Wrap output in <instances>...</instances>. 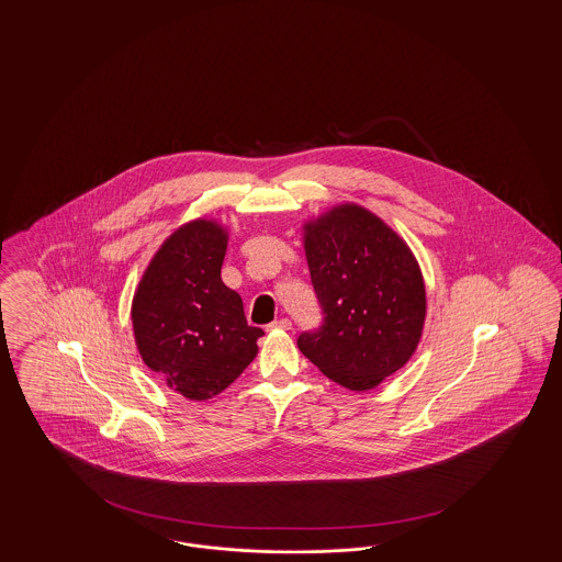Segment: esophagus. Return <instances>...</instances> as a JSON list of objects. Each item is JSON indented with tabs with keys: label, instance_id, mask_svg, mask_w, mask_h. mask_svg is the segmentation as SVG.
I'll return each mask as SVG.
<instances>
[{
	"label": "esophagus",
	"instance_id": "34e87169",
	"mask_svg": "<svg viewBox=\"0 0 562 562\" xmlns=\"http://www.w3.org/2000/svg\"><path fill=\"white\" fill-rule=\"evenodd\" d=\"M293 324H291V321L289 318H280V321L271 322L269 324V328H282V330H289Z\"/></svg>",
	"mask_w": 562,
	"mask_h": 562
}]
</instances>
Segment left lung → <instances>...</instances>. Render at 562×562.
I'll list each match as a JSON object with an SVG mask.
<instances>
[{"label": "left lung", "mask_w": 562, "mask_h": 562, "mask_svg": "<svg viewBox=\"0 0 562 562\" xmlns=\"http://www.w3.org/2000/svg\"><path fill=\"white\" fill-rule=\"evenodd\" d=\"M303 246L324 318L296 346L335 383L373 390L408 362L422 339L419 263L392 227L358 204L307 221Z\"/></svg>", "instance_id": "left-lung-1"}]
</instances>
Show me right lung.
<instances>
[{
  "instance_id": "add662e5",
  "label": "right lung",
  "mask_w": 562,
  "mask_h": 562,
  "mask_svg": "<svg viewBox=\"0 0 562 562\" xmlns=\"http://www.w3.org/2000/svg\"><path fill=\"white\" fill-rule=\"evenodd\" d=\"M227 232L195 218L168 236L133 299L143 362L189 401H209L257 356L261 328L248 326L240 294L221 280Z\"/></svg>"
}]
</instances>
